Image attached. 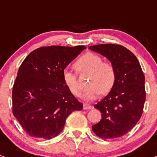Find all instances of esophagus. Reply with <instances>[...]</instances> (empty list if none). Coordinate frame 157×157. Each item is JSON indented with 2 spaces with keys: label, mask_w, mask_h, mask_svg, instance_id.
I'll return each instance as SVG.
<instances>
[{
  "label": "esophagus",
  "mask_w": 157,
  "mask_h": 157,
  "mask_svg": "<svg viewBox=\"0 0 157 157\" xmlns=\"http://www.w3.org/2000/svg\"><path fill=\"white\" fill-rule=\"evenodd\" d=\"M92 108H93L92 106H90V105H88V104H86V103L83 104V109H90Z\"/></svg>",
  "instance_id": "obj_1"
}]
</instances>
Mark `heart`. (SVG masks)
<instances>
[{
  "label": "heart",
  "instance_id": "b5f03b06",
  "mask_svg": "<svg viewBox=\"0 0 157 157\" xmlns=\"http://www.w3.org/2000/svg\"><path fill=\"white\" fill-rule=\"evenodd\" d=\"M74 67L80 73L90 74L88 80L89 88L84 94L86 101H91L99 94L109 93L116 83V71L114 66L109 62H104L103 58L94 52H87L79 58ZM63 80L69 91L75 97H80L82 89L78 86L77 75L65 69L63 71Z\"/></svg>",
  "mask_w": 157,
  "mask_h": 157
}]
</instances>
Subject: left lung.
<instances>
[{"mask_svg": "<svg viewBox=\"0 0 157 157\" xmlns=\"http://www.w3.org/2000/svg\"><path fill=\"white\" fill-rule=\"evenodd\" d=\"M89 49L107 58L116 71L113 89L94 105L101 112V119L92 126V130L104 139L121 137L142 116L145 101L144 74L136 56L121 45L102 44Z\"/></svg>", "mask_w": 157, "mask_h": 157, "instance_id": "8db88e82", "label": "left lung"}]
</instances>
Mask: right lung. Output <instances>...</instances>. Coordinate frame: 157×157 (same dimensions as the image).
<instances>
[{
  "instance_id": "1",
  "label": "right lung",
  "mask_w": 157,
  "mask_h": 157,
  "mask_svg": "<svg viewBox=\"0 0 157 157\" xmlns=\"http://www.w3.org/2000/svg\"><path fill=\"white\" fill-rule=\"evenodd\" d=\"M86 48L42 47L23 60L13 86V114L30 136L53 138L63 129L67 117L82 109L64 84L63 71Z\"/></svg>"
}]
</instances>
